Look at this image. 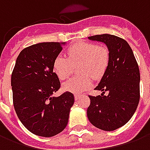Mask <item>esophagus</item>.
Listing matches in <instances>:
<instances>
[{"instance_id": "obj_1", "label": "esophagus", "mask_w": 150, "mask_h": 150, "mask_svg": "<svg viewBox=\"0 0 150 150\" xmlns=\"http://www.w3.org/2000/svg\"><path fill=\"white\" fill-rule=\"evenodd\" d=\"M80 98H81V96H80V95H79V94H75V100H79Z\"/></svg>"}]
</instances>
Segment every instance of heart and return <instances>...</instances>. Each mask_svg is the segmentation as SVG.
Wrapping results in <instances>:
<instances>
[{
    "label": "heart",
    "instance_id": "b5f03b06",
    "mask_svg": "<svg viewBox=\"0 0 150 150\" xmlns=\"http://www.w3.org/2000/svg\"><path fill=\"white\" fill-rule=\"evenodd\" d=\"M110 54L108 47L89 42H79L70 46L67 58L59 54L54 60L53 68L61 80H65L73 72L74 66H79L80 76L73 77L63 83L66 91L82 93L91 87V76L98 79L108 68Z\"/></svg>",
    "mask_w": 150,
    "mask_h": 150
}]
</instances>
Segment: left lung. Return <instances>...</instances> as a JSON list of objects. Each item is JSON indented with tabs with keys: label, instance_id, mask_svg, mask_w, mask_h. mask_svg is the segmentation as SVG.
I'll list each match as a JSON object with an SVG mask.
<instances>
[{
	"label": "left lung",
	"instance_id": "left-lung-1",
	"mask_svg": "<svg viewBox=\"0 0 150 150\" xmlns=\"http://www.w3.org/2000/svg\"><path fill=\"white\" fill-rule=\"evenodd\" d=\"M106 44L110 54L106 71L96 90L101 96H88L89 121L98 129L113 131L125 125L137 110L140 100V71L129 43L112 34L88 37ZM106 91L109 92L104 96Z\"/></svg>",
	"mask_w": 150,
	"mask_h": 150
}]
</instances>
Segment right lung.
Here are the masks:
<instances>
[{
	"label": "right lung",
	"mask_w": 150,
	"mask_h": 150,
	"mask_svg": "<svg viewBox=\"0 0 150 150\" xmlns=\"http://www.w3.org/2000/svg\"><path fill=\"white\" fill-rule=\"evenodd\" d=\"M63 44L42 42L28 46L19 54L12 72L16 113L30 132L40 137H50L62 132L75 102L70 91L52 96L61 86L53 63Z\"/></svg>",
	"instance_id": "add662e5"
}]
</instances>
